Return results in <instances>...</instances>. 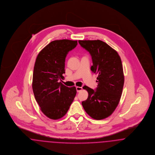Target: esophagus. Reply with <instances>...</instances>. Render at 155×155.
<instances>
[{
	"label": "esophagus",
	"mask_w": 155,
	"mask_h": 155,
	"mask_svg": "<svg viewBox=\"0 0 155 155\" xmlns=\"http://www.w3.org/2000/svg\"><path fill=\"white\" fill-rule=\"evenodd\" d=\"M76 88L77 92H80L81 90H82V87H78V86H77Z\"/></svg>",
	"instance_id": "1"
}]
</instances>
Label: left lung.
I'll use <instances>...</instances> for the list:
<instances>
[{
    "instance_id": "left-lung-1",
    "label": "left lung",
    "mask_w": 155,
    "mask_h": 155,
    "mask_svg": "<svg viewBox=\"0 0 155 155\" xmlns=\"http://www.w3.org/2000/svg\"><path fill=\"white\" fill-rule=\"evenodd\" d=\"M81 47L90 54L91 71L97 74V87L92 89L84 86L88 97L82 101L85 111L95 120L109 117L118 106L124 83L121 58L115 49L101 40H79Z\"/></svg>"
}]
</instances>
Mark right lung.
<instances>
[{"mask_svg":"<svg viewBox=\"0 0 155 155\" xmlns=\"http://www.w3.org/2000/svg\"><path fill=\"white\" fill-rule=\"evenodd\" d=\"M78 41L60 40L52 41L41 50L36 58L33 71V93L41 111L52 120L63 117L76 94V87H68L59 81L65 73L68 53Z\"/></svg>","mask_w":155,"mask_h":155,"instance_id":"right-lung-1","label":"right lung"}]
</instances>
